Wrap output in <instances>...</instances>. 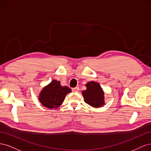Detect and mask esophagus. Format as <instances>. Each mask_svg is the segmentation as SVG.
I'll return each mask as SVG.
<instances>
[{
    "label": "esophagus",
    "mask_w": 151,
    "mask_h": 151,
    "mask_svg": "<svg viewBox=\"0 0 151 151\" xmlns=\"http://www.w3.org/2000/svg\"><path fill=\"white\" fill-rule=\"evenodd\" d=\"M72 91H74V92H78L79 90V87H76V88H72Z\"/></svg>",
    "instance_id": "esophagus-1"
}]
</instances>
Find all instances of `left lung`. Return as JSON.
Returning <instances> with one entry per match:
<instances>
[{
	"instance_id": "left-lung-1",
	"label": "left lung",
	"mask_w": 151,
	"mask_h": 151,
	"mask_svg": "<svg viewBox=\"0 0 151 151\" xmlns=\"http://www.w3.org/2000/svg\"><path fill=\"white\" fill-rule=\"evenodd\" d=\"M86 86V90L82 93L84 101L94 108L103 106L104 104V91L99 84L96 82L91 81L88 82Z\"/></svg>"
}]
</instances>
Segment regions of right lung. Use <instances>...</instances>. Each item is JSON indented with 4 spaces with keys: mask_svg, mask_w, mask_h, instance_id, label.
<instances>
[{
    "mask_svg": "<svg viewBox=\"0 0 151 151\" xmlns=\"http://www.w3.org/2000/svg\"><path fill=\"white\" fill-rule=\"evenodd\" d=\"M67 86H62L60 81L53 80L41 91L38 98L45 107L50 109L57 108L63 103L66 95L71 92Z\"/></svg>",
    "mask_w": 151,
    "mask_h": 151,
    "instance_id": "add662e5",
    "label": "right lung"
}]
</instances>
